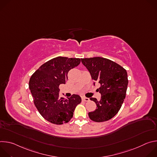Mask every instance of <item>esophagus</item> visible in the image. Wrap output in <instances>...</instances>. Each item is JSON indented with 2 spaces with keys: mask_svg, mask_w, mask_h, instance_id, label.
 I'll return each mask as SVG.
<instances>
[{
  "mask_svg": "<svg viewBox=\"0 0 157 157\" xmlns=\"http://www.w3.org/2000/svg\"><path fill=\"white\" fill-rule=\"evenodd\" d=\"M82 101L84 102H88L89 101V99L87 98H85V97H82Z\"/></svg>",
  "mask_w": 157,
  "mask_h": 157,
  "instance_id": "obj_1",
  "label": "esophagus"
}]
</instances>
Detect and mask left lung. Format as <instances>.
I'll use <instances>...</instances> for the list:
<instances>
[{
	"instance_id": "obj_1",
	"label": "left lung",
	"mask_w": 157,
	"mask_h": 157,
	"mask_svg": "<svg viewBox=\"0 0 157 157\" xmlns=\"http://www.w3.org/2000/svg\"><path fill=\"white\" fill-rule=\"evenodd\" d=\"M81 62L92 79L101 84L98 90L101 98L100 101L90 98L97 107L88 113L89 117L96 122L107 121L117 114L125 99L128 85L127 71L117 63L102 57L82 58Z\"/></svg>"
}]
</instances>
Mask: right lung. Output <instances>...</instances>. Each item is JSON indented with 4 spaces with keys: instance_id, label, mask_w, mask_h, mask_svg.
<instances>
[{
    "instance_id": "add662e5",
    "label": "right lung",
    "mask_w": 157,
    "mask_h": 157,
    "mask_svg": "<svg viewBox=\"0 0 157 157\" xmlns=\"http://www.w3.org/2000/svg\"><path fill=\"white\" fill-rule=\"evenodd\" d=\"M79 58L58 56L43 64L32 75L29 88L33 102L41 116L48 122L61 125L68 123L81 102L77 94L68 99L59 97V86L65 84L68 71L78 66Z\"/></svg>"
}]
</instances>
